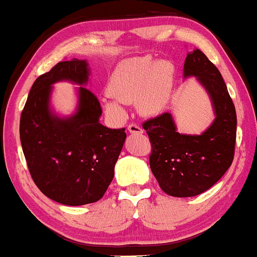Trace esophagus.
Masks as SVG:
<instances>
[{
	"label": "esophagus",
	"mask_w": 257,
	"mask_h": 257,
	"mask_svg": "<svg viewBox=\"0 0 257 257\" xmlns=\"http://www.w3.org/2000/svg\"><path fill=\"white\" fill-rule=\"evenodd\" d=\"M128 131L131 134H142V133H144V129H142L141 126H139L138 124H129Z\"/></svg>",
	"instance_id": "obj_1"
}]
</instances>
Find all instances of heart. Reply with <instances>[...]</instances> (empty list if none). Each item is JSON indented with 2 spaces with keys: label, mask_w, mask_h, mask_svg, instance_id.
Listing matches in <instances>:
<instances>
[{
  "label": "heart",
  "mask_w": 257,
  "mask_h": 257,
  "mask_svg": "<svg viewBox=\"0 0 257 257\" xmlns=\"http://www.w3.org/2000/svg\"><path fill=\"white\" fill-rule=\"evenodd\" d=\"M174 78L175 66L170 60L131 58L122 61L109 79L106 91L112 100H105L104 110L112 117L123 118L122 104L135 103L140 115L157 116L170 103Z\"/></svg>",
  "instance_id": "1"
}]
</instances>
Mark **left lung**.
Returning <instances> with one entry per match:
<instances>
[{
    "instance_id": "left-lung-1",
    "label": "left lung",
    "mask_w": 257,
    "mask_h": 257,
    "mask_svg": "<svg viewBox=\"0 0 257 257\" xmlns=\"http://www.w3.org/2000/svg\"><path fill=\"white\" fill-rule=\"evenodd\" d=\"M194 77L209 95L215 119L199 135L180 134L170 112L149 119L151 170L161 190L173 197H194L212 187L231 166L236 110L218 69L200 50L188 52L184 79Z\"/></svg>"
}]
</instances>
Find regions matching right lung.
<instances>
[{"instance_id":"add662e5","label":"right lung","mask_w":257,"mask_h":257,"mask_svg":"<svg viewBox=\"0 0 257 257\" xmlns=\"http://www.w3.org/2000/svg\"><path fill=\"white\" fill-rule=\"evenodd\" d=\"M86 60L60 61L37 78L20 119V140L28 170L45 196L69 206L99 200L113 178L126 134L99 123L102 108L89 89ZM78 85L73 114L60 116L50 104L53 84Z\"/></svg>"}]
</instances>
